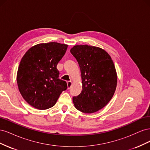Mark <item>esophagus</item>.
Masks as SVG:
<instances>
[{
	"instance_id": "obj_1",
	"label": "esophagus",
	"mask_w": 150,
	"mask_h": 150,
	"mask_svg": "<svg viewBox=\"0 0 150 150\" xmlns=\"http://www.w3.org/2000/svg\"><path fill=\"white\" fill-rule=\"evenodd\" d=\"M67 88L68 89H70L71 86L72 85V82H71V81H67Z\"/></svg>"
}]
</instances>
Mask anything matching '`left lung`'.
<instances>
[{
	"label": "left lung",
	"mask_w": 150,
	"mask_h": 150,
	"mask_svg": "<svg viewBox=\"0 0 150 150\" xmlns=\"http://www.w3.org/2000/svg\"><path fill=\"white\" fill-rule=\"evenodd\" d=\"M81 72L83 90L72 101L77 110L93 113L110 102L117 85V74L111 57L101 48L77 45L70 50Z\"/></svg>",
	"instance_id": "1"
}]
</instances>
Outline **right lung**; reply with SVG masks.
Instances as JSON below:
<instances>
[{"mask_svg":"<svg viewBox=\"0 0 150 150\" xmlns=\"http://www.w3.org/2000/svg\"><path fill=\"white\" fill-rule=\"evenodd\" d=\"M67 45L51 42L30 48L22 57L18 68L17 83L25 101L38 110L54 106L66 81L59 79L58 62L65 54Z\"/></svg>","mask_w":150,"mask_h":150,"instance_id":"1","label":"right lung"}]
</instances>
